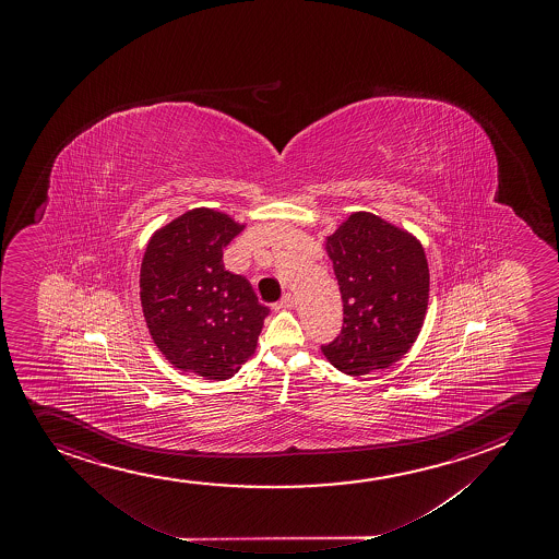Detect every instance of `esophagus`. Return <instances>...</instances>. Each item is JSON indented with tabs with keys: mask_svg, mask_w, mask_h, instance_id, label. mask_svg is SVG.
I'll return each instance as SVG.
<instances>
[{
	"mask_svg": "<svg viewBox=\"0 0 559 559\" xmlns=\"http://www.w3.org/2000/svg\"><path fill=\"white\" fill-rule=\"evenodd\" d=\"M293 305H295V298H293V295H283L282 300H277L276 305H274V310H289V308H293Z\"/></svg>",
	"mask_w": 559,
	"mask_h": 559,
	"instance_id": "1",
	"label": "esophagus"
}]
</instances>
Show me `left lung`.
<instances>
[{
	"instance_id": "1",
	"label": "left lung",
	"mask_w": 559,
	"mask_h": 559,
	"mask_svg": "<svg viewBox=\"0 0 559 559\" xmlns=\"http://www.w3.org/2000/svg\"><path fill=\"white\" fill-rule=\"evenodd\" d=\"M343 297L344 323L323 356L346 374L388 369L417 341L425 323L430 272L411 231L356 211L325 238Z\"/></svg>"
}]
</instances>
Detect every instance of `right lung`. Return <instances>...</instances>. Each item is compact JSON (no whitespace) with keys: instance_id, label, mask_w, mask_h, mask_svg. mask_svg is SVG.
<instances>
[{"instance_id":"add662e5","label":"right lung","mask_w":559,"mask_h":559,"mask_svg":"<svg viewBox=\"0 0 559 559\" xmlns=\"http://www.w3.org/2000/svg\"><path fill=\"white\" fill-rule=\"evenodd\" d=\"M246 224L190 209L157 228L141 264V305L152 341L180 371L226 380L253 356L269 308L246 277L224 269L223 249Z\"/></svg>"}]
</instances>
